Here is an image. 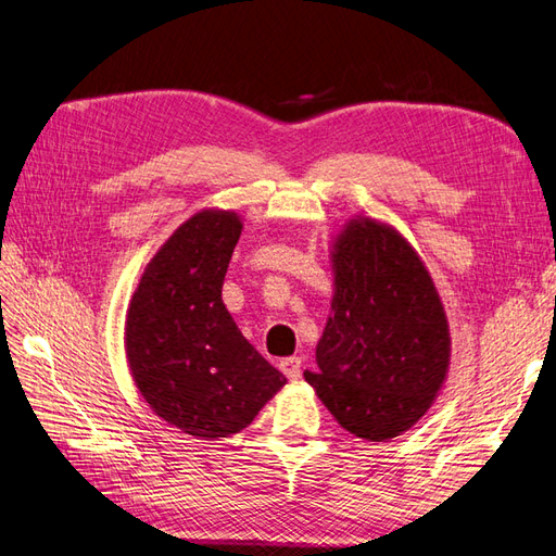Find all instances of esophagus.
I'll list each match as a JSON object with an SVG mask.
<instances>
[{"label":"esophagus","mask_w":556,"mask_h":556,"mask_svg":"<svg viewBox=\"0 0 556 556\" xmlns=\"http://www.w3.org/2000/svg\"><path fill=\"white\" fill-rule=\"evenodd\" d=\"M280 371L288 376L290 380H299L301 376V357H288L280 362Z\"/></svg>","instance_id":"esophagus-1"}]
</instances>
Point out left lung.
Listing matches in <instances>:
<instances>
[{"mask_svg":"<svg viewBox=\"0 0 556 556\" xmlns=\"http://www.w3.org/2000/svg\"><path fill=\"white\" fill-rule=\"evenodd\" d=\"M331 315L304 378L339 425L364 441L410 429L443 387L447 317L413 245L371 217L336 237Z\"/></svg>","mask_w":556,"mask_h":556,"instance_id":"left-lung-1","label":"left lung"}]
</instances>
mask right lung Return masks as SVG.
I'll return each instance as SVG.
<instances>
[{"mask_svg":"<svg viewBox=\"0 0 556 556\" xmlns=\"http://www.w3.org/2000/svg\"><path fill=\"white\" fill-rule=\"evenodd\" d=\"M241 220L201 211L150 260L131 296L125 350L148 406L201 441L245 429L288 382L239 331L223 282Z\"/></svg>","mask_w":556,"mask_h":556,"instance_id":"add662e5","label":"right lung"}]
</instances>
